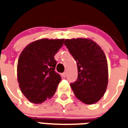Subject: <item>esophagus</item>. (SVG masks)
I'll use <instances>...</instances> for the list:
<instances>
[{"mask_svg":"<svg viewBox=\"0 0 128 128\" xmlns=\"http://www.w3.org/2000/svg\"><path fill=\"white\" fill-rule=\"evenodd\" d=\"M62 77H63V78H65L66 77V72H63V73L62 74Z\"/></svg>","mask_w":128,"mask_h":128,"instance_id":"34e87169","label":"esophagus"}]
</instances>
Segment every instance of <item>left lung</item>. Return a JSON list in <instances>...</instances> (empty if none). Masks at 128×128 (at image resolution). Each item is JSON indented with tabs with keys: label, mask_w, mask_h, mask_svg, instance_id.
I'll use <instances>...</instances> for the list:
<instances>
[{
	"label": "left lung",
	"mask_w": 128,
	"mask_h": 128,
	"mask_svg": "<svg viewBox=\"0 0 128 128\" xmlns=\"http://www.w3.org/2000/svg\"><path fill=\"white\" fill-rule=\"evenodd\" d=\"M64 44L78 65V80L70 84L72 91L84 104H95L104 96L108 86V70L105 53L90 39H66Z\"/></svg>",
	"instance_id": "8db88e82"
}]
</instances>
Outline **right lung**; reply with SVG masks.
Instances as JSON below:
<instances>
[{
	"label": "right lung",
	"instance_id": "1",
	"mask_svg": "<svg viewBox=\"0 0 128 128\" xmlns=\"http://www.w3.org/2000/svg\"><path fill=\"white\" fill-rule=\"evenodd\" d=\"M64 39H41L30 43L22 51L17 66L19 87L29 102L42 104L55 94L62 78L55 71L54 56Z\"/></svg>",
	"mask_w": 128,
	"mask_h": 128
}]
</instances>
